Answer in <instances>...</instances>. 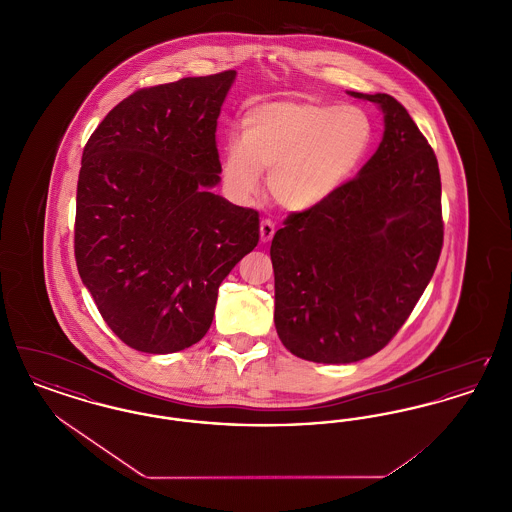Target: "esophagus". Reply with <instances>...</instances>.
Here are the masks:
<instances>
[{
  "mask_svg": "<svg viewBox=\"0 0 512 512\" xmlns=\"http://www.w3.org/2000/svg\"><path fill=\"white\" fill-rule=\"evenodd\" d=\"M276 232V224L272 220H261V242L268 244Z\"/></svg>",
  "mask_w": 512,
  "mask_h": 512,
  "instance_id": "obj_1",
  "label": "esophagus"
}]
</instances>
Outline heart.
I'll return each mask as SVG.
<instances>
[{"instance_id": "1", "label": "heart", "mask_w": 512, "mask_h": 512, "mask_svg": "<svg viewBox=\"0 0 512 512\" xmlns=\"http://www.w3.org/2000/svg\"><path fill=\"white\" fill-rule=\"evenodd\" d=\"M374 144V124L357 105L278 99L242 117V140L224 146V180L238 197L268 192L290 211L326 203L361 171Z\"/></svg>"}]
</instances>
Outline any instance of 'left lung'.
I'll list each match as a JSON object with an SVG mask.
<instances>
[{
  "label": "left lung",
  "mask_w": 512,
  "mask_h": 512,
  "mask_svg": "<svg viewBox=\"0 0 512 512\" xmlns=\"http://www.w3.org/2000/svg\"><path fill=\"white\" fill-rule=\"evenodd\" d=\"M384 111V138L326 203L292 213L270 245L274 324L295 357L343 365L380 349L413 313L443 245L438 159L407 109Z\"/></svg>",
  "instance_id": "8db88e82"
}]
</instances>
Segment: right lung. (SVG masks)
<instances>
[{
    "mask_svg": "<svg viewBox=\"0 0 512 512\" xmlns=\"http://www.w3.org/2000/svg\"><path fill=\"white\" fill-rule=\"evenodd\" d=\"M236 71L134 92L82 153L74 257L107 326L165 355L201 340L220 282L259 242V213L211 192L217 119Z\"/></svg>",
    "mask_w": 512,
    "mask_h": 512,
    "instance_id": "right-lung-1",
    "label": "right lung"
}]
</instances>
